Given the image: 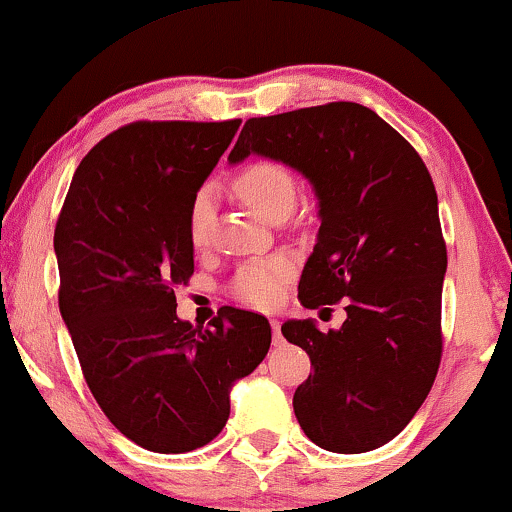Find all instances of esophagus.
I'll use <instances>...</instances> for the list:
<instances>
[{
	"instance_id": "esophagus-1",
	"label": "esophagus",
	"mask_w": 512,
	"mask_h": 512,
	"mask_svg": "<svg viewBox=\"0 0 512 512\" xmlns=\"http://www.w3.org/2000/svg\"><path fill=\"white\" fill-rule=\"evenodd\" d=\"M270 327H273V342H275V344L285 342V339H282V332H280V320L270 318Z\"/></svg>"
}]
</instances>
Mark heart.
<instances>
[{
    "instance_id": "heart-1",
    "label": "heart",
    "mask_w": 512,
    "mask_h": 512,
    "mask_svg": "<svg viewBox=\"0 0 512 512\" xmlns=\"http://www.w3.org/2000/svg\"><path fill=\"white\" fill-rule=\"evenodd\" d=\"M235 192L244 204L254 208L258 216L270 220L282 208L292 211L294 178L280 163L261 161L244 168L237 175ZM213 218H216V192H213V187H201L192 206H189V239L194 246H204L208 242ZM289 273H292V266L282 256L249 263L239 270L235 292L246 304L268 308L280 301Z\"/></svg>"
}]
</instances>
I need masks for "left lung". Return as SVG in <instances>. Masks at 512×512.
<instances>
[{"label": "left lung", "instance_id": "left-lung-1", "mask_svg": "<svg viewBox=\"0 0 512 512\" xmlns=\"http://www.w3.org/2000/svg\"><path fill=\"white\" fill-rule=\"evenodd\" d=\"M285 163L318 199V237L299 280L306 308L346 299L323 332L287 320L313 375L294 391L306 437L332 453L380 449L413 420L441 358L446 244L425 163L375 111L332 102L244 123L227 161Z\"/></svg>", "mask_w": 512, "mask_h": 512}]
</instances>
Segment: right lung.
Wrapping results in <instances>:
<instances>
[{
  "label": "right lung",
  "mask_w": 512,
  "mask_h": 512,
  "mask_svg": "<svg viewBox=\"0 0 512 512\" xmlns=\"http://www.w3.org/2000/svg\"><path fill=\"white\" fill-rule=\"evenodd\" d=\"M242 121L130 123L75 170L54 232L61 318L116 430L156 453L218 437L230 391L270 349L263 315L223 306L208 330L180 320L194 273L189 206Z\"/></svg>",
  "instance_id": "1"
}]
</instances>
